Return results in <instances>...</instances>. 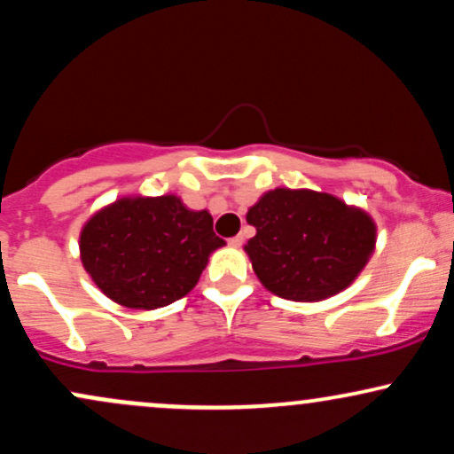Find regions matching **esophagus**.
<instances>
[{"label": "esophagus", "instance_id": "obj_1", "mask_svg": "<svg viewBox=\"0 0 454 454\" xmlns=\"http://www.w3.org/2000/svg\"><path fill=\"white\" fill-rule=\"evenodd\" d=\"M243 241H245V239H243V234H237V237H232L231 241H228V243H231L232 247H241Z\"/></svg>", "mask_w": 454, "mask_h": 454}]
</instances>
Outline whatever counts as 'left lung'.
<instances>
[{"label":"left lung","mask_w":454,"mask_h":454,"mask_svg":"<svg viewBox=\"0 0 454 454\" xmlns=\"http://www.w3.org/2000/svg\"><path fill=\"white\" fill-rule=\"evenodd\" d=\"M247 223L256 228L245 245L254 273L273 294L301 303L346 290L376 247L372 217L325 192L270 190Z\"/></svg>","instance_id":"1"}]
</instances>
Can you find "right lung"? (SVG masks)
I'll list each match as a JSON object with an SVG mask.
<instances>
[{"instance_id": "obj_1", "label": "right lung", "mask_w": 454, "mask_h": 454, "mask_svg": "<svg viewBox=\"0 0 454 454\" xmlns=\"http://www.w3.org/2000/svg\"><path fill=\"white\" fill-rule=\"evenodd\" d=\"M226 241L209 211L179 196H126L93 213L81 231L82 267L114 303L158 309L185 296Z\"/></svg>"}]
</instances>
